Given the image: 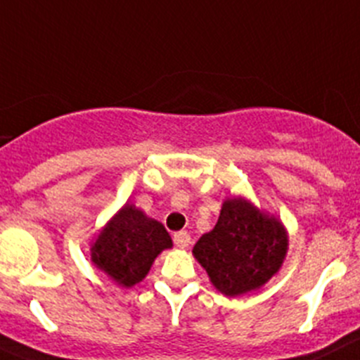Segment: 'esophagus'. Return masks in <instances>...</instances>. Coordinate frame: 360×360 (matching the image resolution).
I'll list each match as a JSON object with an SVG mask.
<instances>
[{
    "mask_svg": "<svg viewBox=\"0 0 360 360\" xmlns=\"http://www.w3.org/2000/svg\"><path fill=\"white\" fill-rule=\"evenodd\" d=\"M173 240H174V244H176V248L186 249V248H189V244H191V235L187 233V231H178V233L173 235Z\"/></svg>",
    "mask_w": 360,
    "mask_h": 360,
    "instance_id": "34e87169",
    "label": "esophagus"
}]
</instances>
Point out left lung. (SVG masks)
Listing matches in <instances>:
<instances>
[{
	"label": "left lung",
	"mask_w": 360,
	"mask_h": 360,
	"mask_svg": "<svg viewBox=\"0 0 360 360\" xmlns=\"http://www.w3.org/2000/svg\"><path fill=\"white\" fill-rule=\"evenodd\" d=\"M288 251V233L274 215L245 198H228L212 231L193 249L212 285L228 297L258 290L281 269Z\"/></svg>",
	"instance_id": "1"
}]
</instances>
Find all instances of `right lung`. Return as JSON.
<instances>
[{
  "mask_svg": "<svg viewBox=\"0 0 360 360\" xmlns=\"http://www.w3.org/2000/svg\"><path fill=\"white\" fill-rule=\"evenodd\" d=\"M171 245L169 233L159 221L125 203L91 244V262L120 286L131 288L145 279L157 256Z\"/></svg>",
  "mask_w": 360,
  "mask_h": 360,
  "instance_id": "obj_1",
  "label": "right lung"
}]
</instances>
